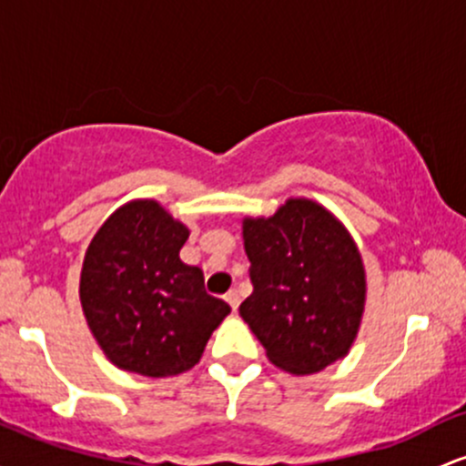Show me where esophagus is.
Wrapping results in <instances>:
<instances>
[{
    "instance_id": "1",
    "label": "esophagus",
    "mask_w": 466,
    "mask_h": 466,
    "mask_svg": "<svg viewBox=\"0 0 466 466\" xmlns=\"http://www.w3.org/2000/svg\"><path fill=\"white\" fill-rule=\"evenodd\" d=\"M225 300H228V303H229V308L237 311L238 309V303H241V296H238L237 289H229L228 294H225Z\"/></svg>"
}]
</instances>
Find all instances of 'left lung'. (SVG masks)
<instances>
[{"mask_svg":"<svg viewBox=\"0 0 466 466\" xmlns=\"http://www.w3.org/2000/svg\"><path fill=\"white\" fill-rule=\"evenodd\" d=\"M254 291L238 314L289 374L325 370L350 351L365 309V268L347 229L308 198L245 218Z\"/></svg>","mask_w":466,"mask_h":466,"instance_id":"8db88e82","label":"left lung"}]
</instances>
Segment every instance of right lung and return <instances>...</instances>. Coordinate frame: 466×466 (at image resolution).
Listing matches in <instances>:
<instances>
[{
    "label": "right lung",
    "instance_id": "right-lung-1",
    "mask_svg": "<svg viewBox=\"0 0 466 466\" xmlns=\"http://www.w3.org/2000/svg\"><path fill=\"white\" fill-rule=\"evenodd\" d=\"M190 232L157 201H132L88 245L79 296L104 354L119 370L161 378L190 370L229 314L203 272L178 258Z\"/></svg>",
    "mask_w": 466,
    "mask_h": 466
}]
</instances>
